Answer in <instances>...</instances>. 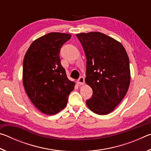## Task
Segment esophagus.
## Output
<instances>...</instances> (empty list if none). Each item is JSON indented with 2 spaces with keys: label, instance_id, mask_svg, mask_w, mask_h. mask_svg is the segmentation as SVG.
Masks as SVG:
<instances>
[{
  "label": "esophagus",
  "instance_id": "esophagus-1",
  "mask_svg": "<svg viewBox=\"0 0 151 151\" xmlns=\"http://www.w3.org/2000/svg\"><path fill=\"white\" fill-rule=\"evenodd\" d=\"M77 84L78 85H83L85 84V78L83 76H81L80 78H78V80L77 81Z\"/></svg>",
  "mask_w": 151,
  "mask_h": 151
}]
</instances>
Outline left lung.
I'll list each match as a JSON object with an SVG mask.
<instances>
[{
	"mask_svg": "<svg viewBox=\"0 0 151 151\" xmlns=\"http://www.w3.org/2000/svg\"><path fill=\"white\" fill-rule=\"evenodd\" d=\"M86 58V83L93 89L86 105L94 113L111 112L127 94L131 81L129 58L121 42L99 32L76 35Z\"/></svg>",
	"mask_w": 151,
	"mask_h": 151,
	"instance_id": "left-lung-1",
	"label": "left lung"
}]
</instances>
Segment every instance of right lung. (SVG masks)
<instances>
[{
  "label": "right lung",
  "mask_w": 151,
  "mask_h": 151,
  "mask_svg": "<svg viewBox=\"0 0 151 151\" xmlns=\"http://www.w3.org/2000/svg\"><path fill=\"white\" fill-rule=\"evenodd\" d=\"M70 37L66 33H48L30 45L24 57L25 91L33 104L48 115L65 108L75 88V83L68 80L59 57L61 47Z\"/></svg>",
  "instance_id": "add662e5"
}]
</instances>
